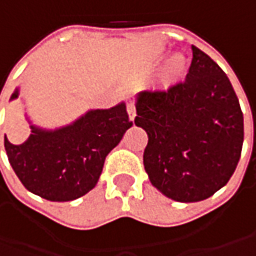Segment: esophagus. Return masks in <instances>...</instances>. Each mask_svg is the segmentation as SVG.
Segmentation results:
<instances>
[{
    "label": "esophagus",
    "mask_w": 256,
    "mask_h": 256,
    "mask_svg": "<svg viewBox=\"0 0 256 256\" xmlns=\"http://www.w3.org/2000/svg\"><path fill=\"white\" fill-rule=\"evenodd\" d=\"M126 111H128V115H130V118H131V120H134V118H135V115H136L135 104H134V102L126 104Z\"/></svg>",
    "instance_id": "esophagus-1"
}]
</instances>
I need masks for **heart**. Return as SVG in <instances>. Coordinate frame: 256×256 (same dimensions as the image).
<instances>
[{"label": "heart", "instance_id": "1", "mask_svg": "<svg viewBox=\"0 0 256 256\" xmlns=\"http://www.w3.org/2000/svg\"><path fill=\"white\" fill-rule=\"evenodd\" d=\"M185 66H186V60L185 56L181 54L175 55L170 60V62L166 64V68H165V72L168 76L171 78H175V76H180V75L185 71Z\"/></svg>", "mask_w": 256, "mask_h": 256}]
</instances>
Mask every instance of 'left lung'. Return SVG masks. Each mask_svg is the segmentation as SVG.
I'll return each mask as SVG.
<instances>
[{
    "mask_svg": "<svg viewBox=\"0 0 256 256\" xmlns=\"http://www.w3.org/2000/svg\"><path fill=\"white\" fill-rule=\"evenodd\" d=\"M135 125L148 134L144 166L154 186L178 202L212 196L241 158L244 115L226 74L192 45L185 81L136 95Z\"/></svg>",
    "mask_w": 256,
    "mask_h": 256,
    "instance_id": "8db88e82",
    "label": "left lung"
}]
</instances>
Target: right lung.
Instances as JSON below:
<instances>
[{"label":"right lung","instance_id":"obj_1","mask_svg":"<svg viewBox=\"0 0 256 256\" xmlns=\"http://www.w3.org/2000/svg\"><path fill=\"white\" fill-rule=\"evenodd\" d=\"M20 95L15 88L10 101ZM132 126L125 102L110 110H91L56 130L30 125L31 135L21 145L4 136L8 161L25 188L54 202L74 201L100 180L106 155Z\"/></svg>","mask_w":256,"mask_h":256}]
</instances>
